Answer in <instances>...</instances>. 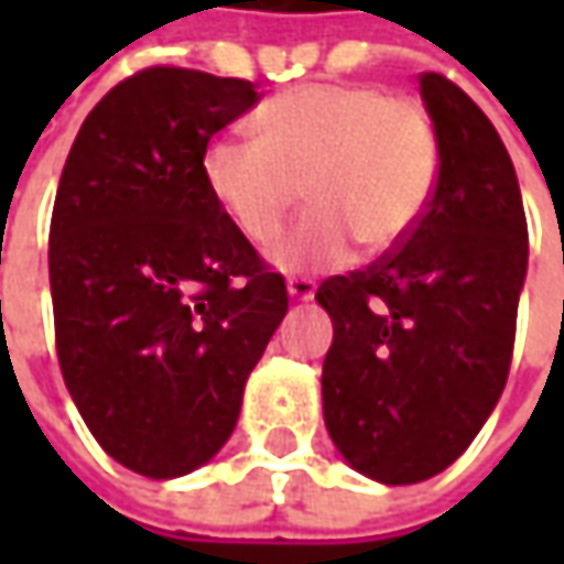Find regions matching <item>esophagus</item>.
<instances>
[{"mask_svg":"<svg viewBox=\"0 0 564 564\" xmlns=\"http://www.w3.org/2000/svg\"><path fill=\"white\" fill-rule=\"evenodd\" d=\"M314 292H316L314 279H307V275H292V279H289V294H292L294 301H311Z\"/></svg>","mask_w":564,"mask_h":564,"instance_id":"esophagus-1","label":"esophagus"}]
</instances>
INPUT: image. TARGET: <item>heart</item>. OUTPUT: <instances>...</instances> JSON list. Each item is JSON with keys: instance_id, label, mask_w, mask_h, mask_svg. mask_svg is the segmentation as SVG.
Wrapping results in <instances>:
<instances>
[{"instance_id": "obj_1", "label": "heart", "mask_w": 564, "mask_h": 564, "mask_svg": "<svg viewBox=\"0 0 564 564\" xmlns=\"http://www.w3.org/2000/svg\"><path fill=\"white\" fill-rule=\"evenodd\" d=\"M257 141L223 134L204 182L235 231L270 248L301 204L314 209L275 248L282 270H326L411 238L440 182V131L426 106L377 84H301L253 116Z\"/></svg>"}]
</instances>
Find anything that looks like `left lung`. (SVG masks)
Instances as JSON below:
<instances>
[{
  "mask_svg": "<svg viewBox=\"0 0 564 564\" xmlns=\"http://www.w3.org/2000/svg\"><path fill=\"white\" fill-rule=\"evenodd\" d=\"M421 97L443 153L426 216L367 270L316 289L336 326L326 430L348 465L392 487L445 470L487 423L528 272L521 187L492 121L436 72L421 75Z\"/></svg>",
  "mask_w": 564,
  "mask_h": 564,
  "instance_id": "obj_1",
  "label": "left lung"
}]
</instances>
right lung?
Returning a JSON list of instances; mask_svg holds the SVG:
<instances>
[{"label": "right lung", "instance_id": "add662e5", "mask_svg": "<svg viewBox=\"0 0 564 564\" xmlns=\"http://www.w3.org/2000/svg\"><path fill=\"white\" fill-rule=\"evenodd\" d=\"M257 84L150 65L77 131L50 223L55 355L87 430L169 480L231 436L250 370L289 311L282 272L204 182L209 138Z\"/></svg>", "mask_w": 564, "mask_h": 564}]
</instances>
